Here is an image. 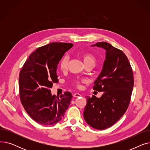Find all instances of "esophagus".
I'll return each instance as SVG.
<instances>
[{
  "label": "esophagus",
  "mask_w": 150,
  "mask_h": 150,
  "mask_svg": "<svg viewBox=\"0 0 150 150\" xmlns=\"http://www.w3.org/2000/svg\"><path fill=\"white\" fill-rule=\"evenodd\" d=\"M73 96H74V97H80V96H81V94L79 93H74Z\"/></svg>",
  "instance_id": "1"
}]
</instances>
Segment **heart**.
I'll list each match as a JSON object with an SVG mask.
<instances>
[{"mask_svg":"<svg viewBox=\"0 0 150 150\" xmlns=\"http://www.w3.org/2000/svg\"><path fill=\"white\" fill-rule=\"evenodd\" d=\"M81 57L84 62V64L86 66H87L88 64H93L95 65L96 64V58L94 57V55L89 52H83L81 53ZM68 62H69V57L66 55L63 57L62 59L59 62V66L60 68L62 70H65L68 64ZM86 80L84 79H81V78H76L74 81V84L77 86V87H80V83L81 82H85Z\"/></svg>","mask_w":150,"mask_h":150,"instance_id":"b5f03b06","label":"heart"}]
</instances>
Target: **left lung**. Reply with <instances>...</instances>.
Here are the masks:
<instances>
[{
	"instance_id": "obj_1",
	"label": "left lung",
	"mask_w": 150,
	"mask_h": 150,
	"mask_svg": "<svg viewBox=\"0 0 150 150\" xmlns=\"http://www.w3.org/2000/svg\"><path fill=\"white\" fill-rule=\"evenodd\" d=\"M106 50L103 69L93 89L103 92L101 97H86L83 116L92 128L103 130L111 127L123 115L131 100L134 86L132 67L126 54L106 42L92 45Z\"/></svg>"
}]
</instances>
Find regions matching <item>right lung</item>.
Instances as JSON below:
<instances>
[{"instance_id": "obj_1", "label": "right lung", "mask_w": 150, "mask_h": 150, "mask_svg": "<svg viewBox=\"0 0 150 150\" xmlns=\"http://www.w3.org/2000/svg\"><path fill=\"white\" fill-rule=\"evenodd\" d=\"M73 44L52 42L39 47L23 64L19 77L21 103L31 119L42 125L57 123L64 117L72 93L52 96L50 89L58 82L57 69Z\"/></svg>"}]
</instances>
